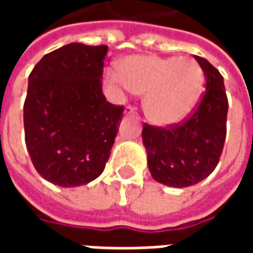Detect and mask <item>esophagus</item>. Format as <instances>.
I'll list each match as a JSON object with an SVG mask.
<instances>
[{
	"mask_svg": "<svg viewBox=\"0 0 253 253\" xmlns=\"http://www.w3.org/2000/svg\"><path fill=\"white\" fill-rule=\"evenodd\" d=\"M134 114H135V108H134V107H130V105H128V107H126V110H125V115H134Z\"/></svg>",
	"mask_w": 253,
	"mask_h": 253,
	"instance_id": "1",
	"label": "esophagus"
}]
</instances>
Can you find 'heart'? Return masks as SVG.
<instances>
[{"label":"heart","instance_id":"heart-1","mask_svg":"<svg viewBox=\"0 0 253 253\" xmlns=\"http://www.w3.org/2000/svg\"><path fill=\"white\" fill-rule=\"evenodd\" d=\"M121 81L131 92L145 94L142 108L150 123L175 126L191 115L201 100L203 73L194 59L134 55L119 66Z\"/></svg>","mask_w":253,"mask_h":253}]
</instances>
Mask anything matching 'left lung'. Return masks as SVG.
I'll return each instance as SVG.
<instances>
[{
  "mask_svg": "<svg viewBox=\"0 0 253 253\" xmlns=\"http://www.w3.org/2000/svg\"><path fill=\"white\" fill-rule=\"evenodd\" d=\"M205 74L206 92L195 114L181 126L145 125L142 142L153 179L164 186H194L215 169L226 137L228 99L223 77L207 59L195 57Z\"/></svg>",
  "mask_w": 253,
  "mask_h": 253,
  "instance_id": "1",
  "label": "left lung"
}]
</instances>
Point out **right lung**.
Segmentation results:
<instances>
[{"label":"right lung","instance_id":"right-lung-1","mask_svg":"<svg viewBox=\"0 0 253 253\" xmlns=\"http://www.w3.org/2000/svg\"><path fill=\"white\" fill-rule=\"evenodd\" d=\"M107 46L70 43L42 58L28 77L25 145L38 173L59 187H78L104 170L123 107L101 89Z\"/></svg>","mask_w":253,"mask_h":253}]
</instances>
